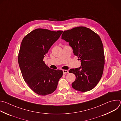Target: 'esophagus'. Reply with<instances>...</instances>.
<instances>
[{
  "instance_id": "1",
  "label": "esophagus",
  "mask_w": 121,
  "mask_h": 121,
  "mask_svg": "<svg viewBox=\"0 0 121 121\" xmlns=\"http://www.w3.org/2000/svg\"><path fill=\"white\" fill-rule=\"evenodd\" d=\"M63 74H67L68 73V71L67 70H63Z\"/></svg>"
}]
</instances>
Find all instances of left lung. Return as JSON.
<instances>
[{
  "label": "left lung",
  "instance_id": "obj_1",
  "mask_svg": "<svg viewBox=\"0 0 121 121\" xmlns=\"http://www.w3.org/2000/svg\"><path fill=\"white\" fill-rule=\"evenodd\" d=\"M61 38L69 43L74 55L81 60V66L69 71L76 77L72 88L81 92L91 90L101 79L105 64L100 37L90 29L81 26L64 31Z\"/></svg>",
  "mask_w": 121,
  "mask_h": 121
}]
</instances>
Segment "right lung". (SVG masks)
Segmentation results:
<instances>
[{
  "instance_id": "obj_1",
  "label": "right lung",
  "mask_w": 121,
  "mask_h": 121,
  "mask_svg": "<svg viewBox=\"0 0 121 121\" xmlns=\"http://www.w3.org/2000/svg\"><path fill=\"white\" fill-rule=\"evenodd\" d=\"M62 32L37 29L28 33L22 42L18 55L21 71L29 87L38 95L45 96L54 92L63 76L62 70L50 68L43 61Z\"/></svg>"
}]
</instances>
